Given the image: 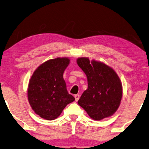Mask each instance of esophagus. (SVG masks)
Wrapping results in <instances>:
<instances>
[{"instance_id":"34e87169","label":"esophagus","mask_w":149,"mask_h":149,"mask_svg":"<svg viewBox=\"0 0 149 149\" xmlns=\"http://www.w3.org/2000/svg\"><path fill=\"white\" fill-rule=\"evenodd\" d=\"M74 97H75V100L77 102L79 100V98H80V95L79 94L74 95Z\"/></svg>"}]
</instances>
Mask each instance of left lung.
Listing matches in <instances>:
<instances>
[{
	"label": "left lung",
	"mask_w": 149,
	"mask_h": 149,
	"mask_svg": "<svg viewBox=\"0 0 149 149\" xmlns=\"http://www.w3.org/2000/svg\"><path fill=\"white\" fill-rule=\"evenodd\" d=\"M77 64L87 77L88 88L78 104L95 120L113 115L120 104L122 85L116 72L103 63L79 58Z\"/></svg>",
	"instance_id": "1"
}]
</instances>
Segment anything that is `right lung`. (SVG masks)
I'll use <instances>...</instances> for the list:
<instances>
[{
    "label": "right lung",
    "instance_id": "1",
    "mask_svg": "<svg viewBox=\"0 0 149 149\" xmlns=\"http://www.w3.org/2000/svg\"><path fill=\"white\" fill-rule=\"evenodd\" d=\"M68 58H56L41 65L31 76L28 97L33 110L47 120L60 116L67 104L75 100L68 93L63 75L69 64Z\"/></svg>",
    "mask_w": 149,
    "mask_h": 149
}]
</instances>
